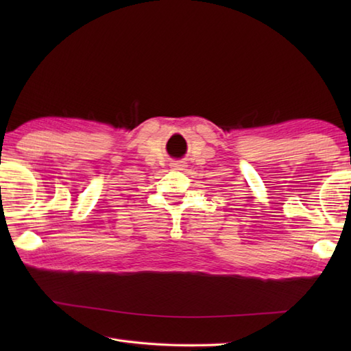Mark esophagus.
I'll use <instances>...</instances> for the list:
<instances>
[{"instance_id":"esophagus-1","label":"esophagus","mask_w":351,"mask_h":351,"mask_svg":"<svg viewBox=\"0 0 351 351\" xmlns=\"http://www.w3.org/2000/svg\"><path fill=\"white\" fill-rule=\"evenodd\" d=\"M171 167H173L175 170H184L185 167H187V162H185V161H173V162H171Z\"/></svg>"}]
</instances>
